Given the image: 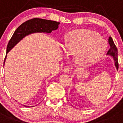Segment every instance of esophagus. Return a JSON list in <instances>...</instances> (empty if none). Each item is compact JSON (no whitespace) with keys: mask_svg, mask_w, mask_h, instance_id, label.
<instances>
[{"mask_svg":"<svg viewBox=\"0 0 123 123\" xmlns=\"http://www.w3.org/2000/svg\"><path fill=\"white\" fill-rule=\"evenodd\" d=\"M70 70H71V68L69 66H66L65 67V68H64V70H63V72H64V73H68L70 72Z\"/></svg>","mask_w":123,"mask_h":123,"instance_id":"obj_1","label":"esophagus"}]
</instances>
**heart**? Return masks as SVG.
I'll use <instances>...</instances> for the list:
<instances>
[{"label": "heart", "mask_w": 123, "mask_h": 123, "mask_svg": "<svg viewBox=\"0 0 123 123\" xmlns=\"http://www.w3.org/2000/svg\"><path fill=\"white\" fill-rule=\"evenodd\" d=\"M107 48L106 41L97 32L77 29L67 34L64 44L66 53L76 56V63L82 67L93 65L102 58Z\"/></svg>", "instance_id": "b5f03b06"}]
</instances>
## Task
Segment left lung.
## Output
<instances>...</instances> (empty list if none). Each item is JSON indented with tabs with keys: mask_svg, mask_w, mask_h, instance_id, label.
Wrapping results in <instances>:
<instances>
[{
	"mask_svg": "<svg viewBox=\"0 0 123 123\" xmlns=\"http://www.w3.org/2000/svg\"><path fill=\"white\" fill-rule=\"evenodd\" d=\"M108 41H109V44H110V49L108 50V53H107V55L111 56L112 57L114 61V63H115V66L116 67L117 70H118V50L117 47L115 46V44H114V41H113L112 38L111 37H109V39H108Z\"/></svg>",
	"mask_w": 123,
	"mask_h": 123,
	"instance_id": "8db88e82",
	"label": "left lung"
}]
</instances>
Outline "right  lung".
<instances>
[{
  "label": "right lung",
  "mask_w": 123,
  "mask_h": 123,
  "mask_svg": "<svg viewBox=\"0 0 123 123\" xmlns=\"http://www.w3.org/2000/svg\"><path fill=\"white\" fill-rule=\"evenodd\" d=\"M59 24L60 23L55 21L37 18L29 20L21 24L15 30L11 38L8 43L6 48V55L5 58L3 67L5 65L7 53L25 37L34 33L50 34L52 32V31H55L58 28Z\"/></svg>",
  "instance_id": "right-lung-1"
}]
</instances>
